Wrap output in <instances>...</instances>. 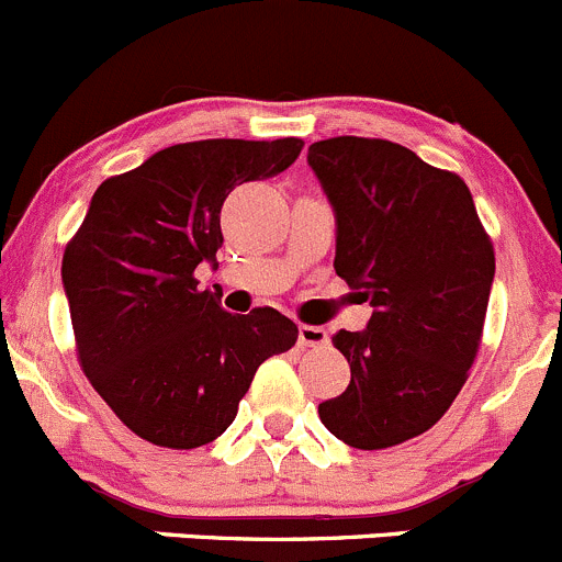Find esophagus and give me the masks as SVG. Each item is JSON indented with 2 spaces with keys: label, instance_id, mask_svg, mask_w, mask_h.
Listing matches in <instances>:
<instances>
[{
  "label": "esophagus",
  "instance_id": "obj_1",
  "mask_svg": "<svg viewBox=\"0 0 562 562\" xmlns=\"http://www.w3.org/2000/svg\"><path fill=\"white\" fill-rule=\"evenodd\" d=\"M297 340L300 346H324L327 344V329L316 327V324H300Z\"/></svg>",
  "mask_w": 562,
  "mask_h": 562
}]
</instances>
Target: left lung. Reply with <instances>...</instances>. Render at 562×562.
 <instances>
[{"label": "left lung", "instance_id": "1", "mask_svg": "<svg viewBox=\"0 0 562 562\" xmlns=\"http://www.w3.org/2000/svg\"><path fill=\"white\" fill-rule=\"evenodd\" d=\"M308 165L335 211V273L373 316L333 344L349 360L344 395L322 425L355 449H386L430 430L460 395L487 316L493 240L465 181L375 137H329Z\"/></svg>", "mask_w": 562, "mask_h": 562}]
</instances>
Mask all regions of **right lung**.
<instances>
[{
    "label": "right lung",
    "instance_id": "add662e5",
    "mask_svg": "<svg viewBox=\"0 0 562 562\" xmlns=\"http://www.w3.org/2000/svg\"><path fill=\"white\" fill-rule=\"evenodd\" d=\"M300 151L297 137L178 143L91 196L61 281L80 368L135 436L167 449L216 441L257 368L297 340L276 308L224 311L194 270L216 262L227 194Z\"/></svg>",
    "mask_w": 562,
    "mask_h": 562
}]
</instances>
